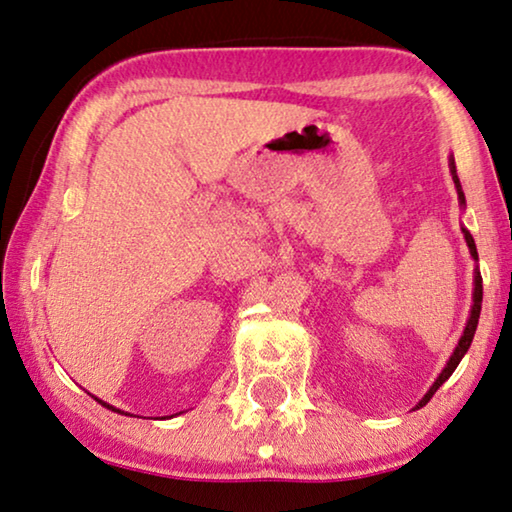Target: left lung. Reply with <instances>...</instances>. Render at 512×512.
Masks as SVG:
<instances>
[{"instance_id": "obj_1", "label": "left lung", "mask_w": 512, "mask_h": 512, "mask_svg": "<svg viewBox=\"0 0 512 512\" xmlns=\"http://www.w3.org/2000/svg\"><path fill=\"white\" fill-rule=\"evenodd\" d=\"M451 174H453V181H455L457 195H460V202L464 204V193H462L460 179H457V170H455V160H453V158H451ZM462 232H464V239H467V246H469V250H471V257L478 259V253H476V243H474V236H471L467 230H462ZM480 303H483V278H480V273L476 271V287H474V308H471V317H469V322H467V329H464V333H462L460 342H457L455 352H453V356H451V361H448V365H446V368H444V372H441L439 379L434 381L432 388H430V391H427L425 398H423L421 402H418V407H416V409H421V407H425L427 402H430L432 395L439 391V386L444 384V381L453 375L457 365H460L462 356L467 354V349L471 347V340H474L476 326H478V317H480Z\"/></svg>"}]
</instances>
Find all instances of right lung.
I'll use <instances>...</instances> for the list:
<instances>
[{"label":"right lung","instance_id":"1","mask_svg":"<svg viewBox=\"0 0 512 512\" xmlns=\"http://www.w3.org/2000/svg\"><path fill=\"white\" fill-rule=\"evenodd\" d=\"M98 402H101V404H103V407H108V409H112V411H119V409H114V407H110V404H105L103 400H98Z\"/></svg>","mask_w":512,"mask_h":512}]
</instances>
